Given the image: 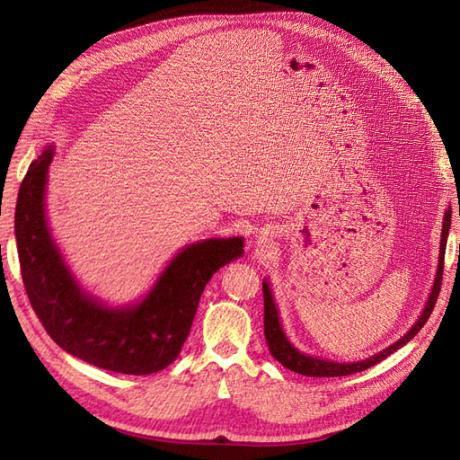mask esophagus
<instances>
[{
  "instance_id": "obj_1",
  "label": "esophagus",
  "mask_w": 460,
  "mask_h": 460,
  "mask_svg": "<svg viewBox=\"0 0 460 460\" xmlns=\"http://www.w3.org/2000/svg\"><path fill=\"white\" fill-rule=\"evenodd\" d=\"M274 234H276V227H272V226H267V227H262L259 233H257V243L259 244H270L272 243V238H274Z\"/></svg>"
}]
</instances>
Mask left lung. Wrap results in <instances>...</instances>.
<instances>
[{
  "label": "left lung",
  "mask_w": 460,
  "mask_h": 460,
  "mask_svg": "<svg viewBox=\"0 0 460 460\" xmlns=\"http://www.w3.org/2000/svg\"><path fill=\"white\" fill-rule=\"evenodd\" d=\"M449 226H451V208L444 212V224H442V238H440V257H438V270L437 278H434L432 291L429 295V300L425 304V309L420 315V319L414 323V326L410 328L399 341L390 345L388 349L380 350L378 354L367 358V359H359V361H350V364H340V361H330L323 359L317 356H307L300 352L291 341L287 340V335L281 328L279 315H278V307L274 304V296L270 291V285L267 281H262V298H264V337H267V343L270 349V354L279 361V364L287 369H291L298 375L305 376H347L354 373H361L373 366H376L378 361L385 359L401 347H404L412 337L425 326L427 319L430 317V313L434 309V304H437V298L440 295V287H442V274H444V255H446V244H447V234H449Z\"/></svg>",
  "instance_id": "1"
}]
</instances>
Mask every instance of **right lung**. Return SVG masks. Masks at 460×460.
<instances>
[{"label":"right lung","mask_w":460,"mask_h":460,"mask_svg":"<svg viewBox=\"0 0 460 460\" xmlns=\"http://www.w3.org/2000/svg\"><path fill=\"white\" fill-rule=\"evenodd\" d=\"M54 147L31 162L22 181L14 234L31 307L68 354L123 375L162 371L179 356L208 279L244 253V238H207L182 248L139 304L110 307L89 296L65 264L44 212Z\"/></svg>","instance_id":"1"}]
</instances>
